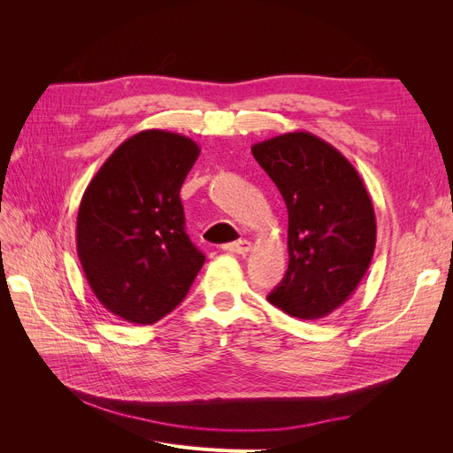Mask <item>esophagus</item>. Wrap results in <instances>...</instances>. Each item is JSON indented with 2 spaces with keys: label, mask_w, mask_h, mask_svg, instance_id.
I'll return each instance as SVG.
<instances>
[{
  "label": "esophagus",
  "mask_w": 453,
  "mask_h": 453,
  "mask_svg": "<svg viewBox=\"0 0 453 453\" xmlns=\"http://www.w3.org/2000/svg\"><path fill=\"white\" fill-rule=\"evenodd\" d=\"M223 250L228 253H236V255H248L251 251V242L248 240H238L223 245Z\"/></svg>",
  "instance_id": "1"
}]
</instances>
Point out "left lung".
<instances>
[{"mask_svg":"<svg viewBox=\"0 0 453 453\" xmlns=\"http://www.w3.org/2000/svg\"><path fill=\"white\" fill-rule=\"evenodd\" d=\"M289 213V268L268 303L298 319H321L357 289L376 248V215L365 183L336 147L287 132L251 147Z\"/></svg>","mask_w":453,"mask_h":453,"instance_id":"obj_1","label":"left lung"}]
</instances>
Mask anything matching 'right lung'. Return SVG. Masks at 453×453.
Returning <instances> with one entry per match:
<instances>
[{"label": "right lung", "instance_id": "obj_1", "mask_svg": "<svg viewBox=\"0 0 453 453\" xmlns=\"http://www.w3.org/2000/svg\"><path fill=\"white\" fill-rule=\"evenodd\" d=\"M198 155L187 135L143 130L113 150L81 198V266L102 306L128 323L162 319L203 265L180 198Z\"/></svg>", "mask_w": 453, "mask_h": 453}]
</instances>
